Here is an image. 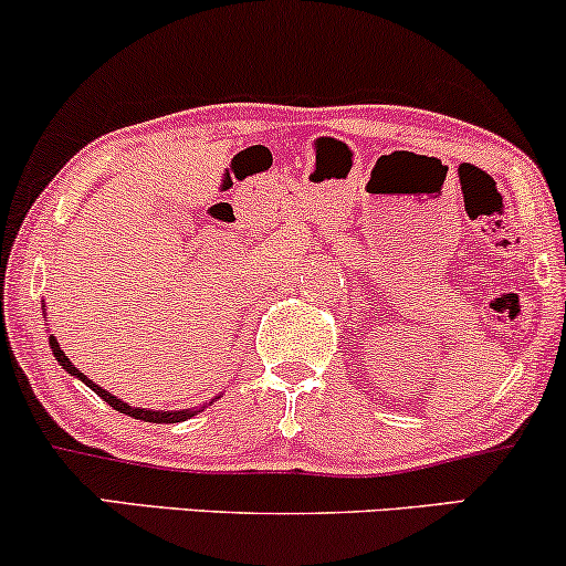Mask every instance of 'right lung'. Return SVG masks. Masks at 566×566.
Segmentation results:
<instances>
[{"label": "right lung", "mask_w": 566, "mask_h": 566, "mask_svg": "<svg viewBox=\"0 0 566 566\" xmlns=\"http://www.w3.org/2000/svg\"><path fill=\"white\" fill-rule=\"evenodd\" d=\"M42 314H44V322H48V305H44V301H42ZM48 343H50V348H53L55 361H57V365H61V369H66V373L71 375V378L82 380L84 386L93 388V391H95L97 396H101V399L106 401V405H112V407L116 409V412L129 415V418L143 420V423H184V420H191L193 415L201 412V409H205V407H210L212 401H216V399H220V396H216V399L205 401V405H201V407H191V409H148V407H129L127 401H122V399H119V396L108 394L106 388L97 386L95 380H90L87 375H84L80 367H74V361H71L66 354H63L61 343L55 340V335H50V337H48Z\"/></svg>", "instance_id": "1"}]
</instances>
